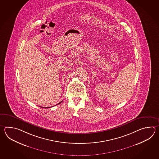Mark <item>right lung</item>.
Returning a JSON list of instances; mask_svg holds the SVG:
<instances>
[{"label": "right lung", "instance_id": "right-lung-1", "mask_svg": "<svg viewBox=\"0 0 159 159\" xmlns=\"http://www.w3.org/2000/svg\"><path fill=\"white\" fill-rule=\"evenodd\" d=\"M60 103H61V102H60ZM59 103H58V104H59ZM50 107H45V108H50Z\"/></svg>", "mask_w": 159, "mask_h": 159}]
</instances>
